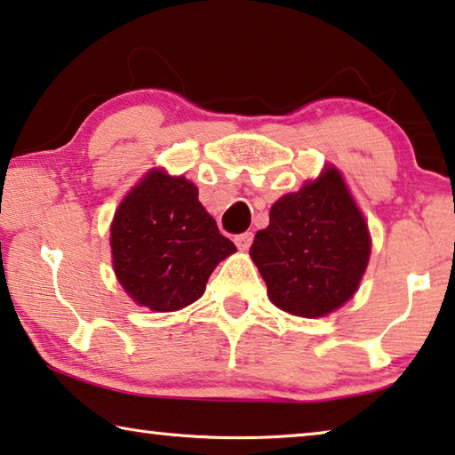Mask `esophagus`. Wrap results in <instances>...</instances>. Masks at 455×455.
Here are the masks:
<instances>
[{"label": "esophagus", "instance_id": "obj_1", "mask_svg": "<svg viewBox=\"0 0 455 455\" xmlns=\"http://www.w3.org/2000/svg\"><path fill=\"white\" fill-rule=\"evenodd\" d=\"M235 243L239 249H249L253 244V233H243L235 236Z\"/></svg>", "mask_w": 455, "mask_h": 455}]
</instances>
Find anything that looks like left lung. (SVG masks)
I'll use <instances>...</instances> for the list:
<instances>
[{"label":"left lung","mask_w":455,"mask_h":455,"mask_svg":"<svg viewBox=\"0 0 455 455\" xmlns=\"http://www.w3.org/2000/svg\"><path fill=\"white\" fill-rule=\"evenodd\" d=\"M251 257L283 312L320 318L348 301L369 263L371 236L340 172L328 168L281 196L269 227L255 235Z\"/></svg>","instance_id":"1"}]
</instances>
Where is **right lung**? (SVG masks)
Instances as JSON below:
<instances>
[{"label": "right lung", "mask_w": 455, "mask_h": 455, "mask_svg": "<svg viewBox=\"0 0 455 455\" xmlns=\"http://www.w3.org/2000/svg\"><path fill=\"white\" fill-rule=\"evenodd\" d=\"M115 275L135 304L174 312L204 293L235 244L198 202L186 178L149 172L121 202L111 225Z\"/></svg>", "instance_id": "obj_1"}]
</instances>
